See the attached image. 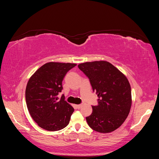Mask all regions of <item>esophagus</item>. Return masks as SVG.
Listing matches in <instances>:
<instances>
[{
  "label": "esophagus",
  "instance_id": "obj_1",
  "mask_svg": "<svg viewBox=\"0 0 159 159\" xmlns=\"http://www.w3.org/2000/svg\"><path fill=\"white\" fill-rule=\"evenodd\" d=\"M81 106H82V105H81V104H80V105H75L76 108H78V109H80Z\"/></svg>",
  "mask_w": 159,
  "mask_h": 159
}]
</instances>
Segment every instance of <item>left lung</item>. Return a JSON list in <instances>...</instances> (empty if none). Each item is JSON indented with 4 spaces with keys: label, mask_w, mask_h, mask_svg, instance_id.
<instances>
[{
    "label": "left lung",
    "mask_w": 159,
    "mask_h": 159,
    "mask_svg": "<svg viewBox=\"0 0 159 159\" xmlns=\"http://www.w3.org/2000/svg\"><path fill=\"white\" fill-rule=\"evenodd\" d=\"M88 77L98 96V105L86 117L94 131L107 133L115 131L125 121L131 107V89L127 78L106 61L85 62L78 65Z\"/></svg>",
    "instance_id": "1"
}]
</instances>
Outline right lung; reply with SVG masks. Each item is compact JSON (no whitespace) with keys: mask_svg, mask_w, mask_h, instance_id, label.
I'll list each match as a JSON object with an SVG mask.
<instances>
[{"mask_svg":"<svg viewBox=\"0 0 159 159\" xmlns=\"http://www.w3.org/2000/svg\"><path fill=\"white\" fill-rule=\"evenodd\" d=\"M75 64L48 62L41 66L28 81L26 102L31 117L41 128L59 131L69 124L74 109L65 101L64 95L57 97L62 81Z\"/></svg>","mask_w":159,"mask_h":159,"instance_id":"obj_1","label":"right lung"}]
</instances>
